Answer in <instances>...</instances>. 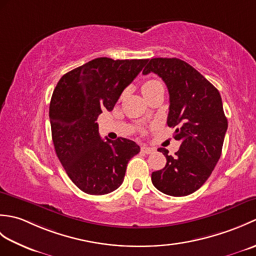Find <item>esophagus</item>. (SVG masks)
I'll return each instance as SVG.
<instances>
[{
  "label": "esophagus",
  "instance_id": "obj_1",
  "mask_svg": "<svg viewBox=\"0 0 256 256\" xmlns=\"http://www.w3.org/2000/svg\"><path fill=\"white\" fill-rule=\"evenodd\" d=\"M140 150H142V152L145 154H152V153H154V152H155L154 148H148V146H142Z\"/></svg>",
  "mask_w": 256,
  "mask_h": 256
}]
</instances>
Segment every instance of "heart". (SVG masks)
<instances>
[{
  "label": "heart",
  "instance_id": "heart-1",
  "mask_svg": "<svg viewBox=\"0 0 256 256\" xmlns=\"http://www.w3.org/2000/svg\"><path fill=\"white\" fill-rule=\"evenodd\" d=\"M162 88V84L158 80H148L142 84V92L144 96H148L150 94H153L154 91H156L157 89Z\"/></svg>",
  "mask_w": 256,
  "mask_h": 256
}]
</instances>
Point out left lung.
Returning <instances> with one entry per match:
<instances>
[{
	"label": "left lung",
	"mask_w": 256,
	"mask_h": 256,
	"mask_svg": "<svg viewBox=\"0 0 256 256\" xmlns=\"http://www.w3.org/2000/svg\"><path fill=\"white\" fill-rule=\"evenodd\" d=\"M154 72L170 92L168 126H178L174 138L180 142L175 156L158 148L167 162L152 174V182L162 194L182 197L206 182L218 162L228 120L218 89L186 62L153 58L143 74Z\"/></svg>",
	"instance_id": "1"
}]
</instances>
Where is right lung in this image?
Masks as SVG:
<instances>
[{"label": "right lung", "mask_w": 256, "mask_h": 256, "mask_svg": "<svg viewBox=\"0 0 256 256\" xmlns=\"http://www.w3.org/2000/svg\"><path fill=\"white\" fill-rule=\"evenodd\" d=\"M148 62L96 58L64 74L52 92L50 118L56 154L69 178L86 194L118 189L128 160L140 153L131 140H103L96 121L102 111L113 110Z\"/></svg>", "instance_id": "1"}]
</instances>
